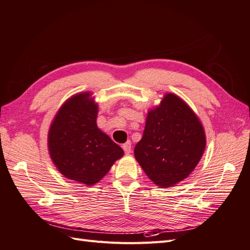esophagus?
<instances>
[{
  "instance_id": "34e87169",
  "label": "esophagus",
  "mask_w": 250,
  "mask_h": 250,
  "mask_svg": "<svg viewBox=\"0 0 250 250\" xmlns=\"http://www.w3.org/2000/svg\"><path fill=\"white\" fill-rule=\"evenodd\" d=\"M123 149H124L125 154H129V153H131V151H132V144H131L130 140H127L125 144L123 145Z\"/></svg>"
}]
</instances>
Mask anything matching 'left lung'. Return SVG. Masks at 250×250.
Listing matches in <instances>:
<instances>
[{
    "label": "left lung",
    "mask_w": 250,
    "mask_h": 250,
    "mask_svg": "<svg viewBox=\"0 0 250 250\" xmlns=\"http://www.w3.org/2000/svg\"><path fill=\"white\" fill-rule=\"evenodd\" d=\"M205 146L206 137L196 115L176 95L167 94L161 105L149 112L134 154L153 183L168 188L194 170Z\"/></svg>",
    "instance_id": "8db88e82"
}]
</instances>
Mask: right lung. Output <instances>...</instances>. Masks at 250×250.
Returning a JSON list of instances; mask_svg holds the SVG:
<instances>
[{
  "mask_svg": "<svg viewBox=\"0 0 250 250\" xmlns=\"http://www.w3.org/2000/svg\"><path fill=\"white\" fill-rule=\"evenodd\" d=\"M89 94L68 99L56 115L48 133V149L61 173L92 186L104 177L124 150L96 124L97 105Z\"/></svg>",
  "mask_w": 250,
  "mask_h": 250,
  "instance_id": "right-lung-1",
  "label": "right lung"
}]
</instances>
